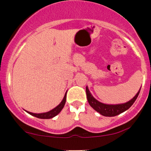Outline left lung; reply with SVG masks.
Segmentation results:
<instances>
[{
  "instance_id": "8db88e82",
  "label": "left lung",
  "mask_w": 151,
  "mask_h": 151,
  "mask_svg": "<svg viewBox=\"0 0 151 151\" xmlns=\"http://www.w3.org/2000/svg\"><path fill=\"white\" fill-rule=\"evenodd\" d=\"M139 93V91L131 101H128L127 103H125V104L118 105H107L102 104V103L99 102L96 99H95L94 97L92 96L91 93L89 91L88 87H86L87 98H88L89 104L96 111L101 114V115L105 116H115L123 113L124 111L129 109L132 106V105L134 104V101H136Z\"/></svg>"
}]
</instances>
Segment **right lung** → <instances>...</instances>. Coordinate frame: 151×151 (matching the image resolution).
<instances>
[{"label": "right lung", "mask_w": 151, "mask_h": 151, "mask_svg": "<svg viewBox=\"0 0 151 151\" xmlns=\"http://www.w3.org/2000/svg\"><path fill=\"white\" fill-rule=\"evenodd\" d=\"M66 93L65 94L64 97H63V99L62 100V101L61 102L58 106H57L55 109H52L51 111H50L46 112V113H42V114H33L31 113V112L27 111L28 114H31V115L37 117V118L39 119H51L53 117L55 116L57 114H58L61 112V111L62 110L63 106H64L65 103H66Z\"/></svg>", "instance_id": "1"}]
</instances>
